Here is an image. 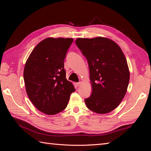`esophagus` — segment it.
I'll return each mask as SVG.
<instances>
[{"label": "esophagus", "mask_w": 151, "mask_h": 151, "mask_svg": "<svg viewBox=\"0 0 151 151\" xmlns=\"http://www.w3.org/2000/svg\"><path fill=\"white\" fill-rule=\"evenodd\" d=\"M76 84L77 86H81V84H82V82H81H81L76 83Z\"/></svg>", "instance_id": "34e87169"}]
</instances>
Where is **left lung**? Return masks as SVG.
I'll use <instances>...</instances> for the list:
<instances>
[{
  "instance_id": "8db88e82",
  "label": "left lung",
  "mask_w": 151,
  "mask_h": 151,
  "mask_svg": "<svg viewBox=\"0 0 151 151\" xmlns=\"http://www.w3.org/2000/svg\"><path fill=\"white\" fill-rule=\"evenodd\" d=\"M76 44L88 60L91 96L85 104L91 111L107 114L115 109L127 91L129 70L121 47L112 40L77 38Z\"/></svg>"
}]
</instances>
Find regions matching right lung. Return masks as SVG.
<instances>
[{"label": "right lung", "mask_w": 151, "mask_h": 151, "mask_svg": "<svg viewBox=\"0 0 151 151\" xmlns=\"http://www.w3.org/2000/svg\"><path fill=\"white\" fill-rule=\"evenodd\" d=\"M72 38L48 37L32 51L23 71L26 91L39 111L55 115L67 107L74 85L66 79L64 59Z\"/></svg>", "instance_id": "right-lung-1"}]
</instances>
